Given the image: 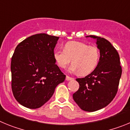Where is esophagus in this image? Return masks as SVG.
Here are the masks:
<instances>
[{
    "label": "esophagus",
    "instance_id": "obj_1",
    "mask_svg": "<svg viewBox=\"0 0 130 130\" xmlns=\"http://www.w3.org/2000/svg\"><path fill=\"white\" fill-rule=\"evenodd\" d=\"M73 77H71L68 76V75H66V81H70V80H73Z\"/></svg>",
    "mask_w": 130,
    "mask_h": 130
}]
</instances>
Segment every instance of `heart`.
Returning <instances> with one entry per match:
<instances>
[{
    "label": "heart",
    "instance_id": "heart-1",
    "mask_svg": "<svg viewBox=\"0 0 130 130\" xmlns=\"http://www.w3.org/2000/svg\"><path fill=\"white\" fill-rule=\"evenodd\" d=\"M100 56V50L97 46L79 41L67 42L64 50L56 49L53 53L55 62L60 68H66L72 60L73 64L70 67V70L78 72L81 75H87L96 68Z\"/></svg>",
    "mask_w": 130,
    "mask_h": 130
}]
</instances>
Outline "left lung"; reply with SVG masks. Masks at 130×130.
<instances>
[{
  "mask_svg": "<svg viewBox=\"0 0 130 130\" xmlns=\"http://www.w3.org/2000/svg\"><path fill=\"white\" fill-rule=\"evenodd\" d=\"M89 36L97 40L100 53L99 62L91 73L76 79L79 88L73 94V98L81 109L93 112L105 107L114 99L122 67L119 53L108 40L94 35Z\"/></svg>",
  "mask_w": 130,
  "mask_h": 130,
  "instance_id": "left-lung-1",
  "label": "left lung"
}]
</instances>
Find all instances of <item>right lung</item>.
Returning <instances> with one entry per match:
<instances>
[{"label":"right lung","mask_w":130,"mask_h":130,"mask_svg":"<svg viewBox=\"0 0 130 130\" xmlns=\"http://www.w3.org/2000/svg\"><path fill=\"white\" fill-rule=\"evenodd\" d=\"M59 38L45 33L27 38L11 57V90L21 105L37 109L53 94L66 75L55 64L54 48Z\"/></svg>","instance_id":"1"}]
</instances>
